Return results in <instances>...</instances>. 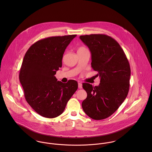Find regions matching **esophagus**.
<instances>
[{"instance_id":"1","label":"esophagus","mask_w":152,"mask_h":152,"mask_svg":"<svg viewBox=\"0 0 152 152\" xmlns=\"http://www.w3.org/2000/svg\"><path fill=\"white\" fill-rule=\"evenodd\" d=\"M78 88L80 89H81L83 88V84L81 83H78Z\"/></svg>"}]
</instances>
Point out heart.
I'll use <instances>...</instances> for the list:
<instances>
[{"mask_svg":"<svg viewBox=\"0 0 152 152\" xmlns=\"http://www.w3.org/2000/svg\"><path fill=\"white\" fill-rule=\"evenodd\" d=\"M84 49H86L85 47H80L79 48H78V50H84Z\"/></svg>","mask_w":152,"mask_h":152,"instance_id":"obj_1","label":"heart"}]
</instances>
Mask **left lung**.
Here are the masks:
<instances>
[{"mask_svg": "<svg viewBox=\"0 0 152 152\" xmlns=\"http://www.w3.org/2000/svg\"><path fill=\"white\" fill-rule=\"evenodd\" d=\"M91 53V66L101 78L98 86L83 83L87 97L82 107L87 115L101 120L112 115L126 99L129 89L130 68L119 44L102 34L80 36Z\"/></svg>", "mask_w": 152, "mask_h": 152, "instance_id": "8db88e82", "label": "left lung"}]
</instances>
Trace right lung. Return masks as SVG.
Instances as JSON below:
<instances>
[{
  "instance_id": "right-lung-1",
  "label": "right lung",
  "mask_w": 152,
  "mask_h": 152,
  "mask_svg": "<svg viewBox=\"0 0 152 152\" xmlns=\"http://www.w3.org/2000/svg\"><path fill=\"white\" fill-rule=\"evenodd\" d=\"M76 34L54 36L32 44L24 57L19 80L25 99L40 115L54 118L60 115L78 89L72 80L66 83L57 81L56 71L62 66L66 47Z\"/></svg>"
}]
</instances>
